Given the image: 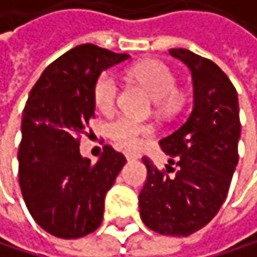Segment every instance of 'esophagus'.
Returning <instances> with one entry per match:
<instances>
[{
  "mask_svg": "<svg viewBox=\"0 0 257 257\" xmlns=\"http://www.w3.org/2000/svg\"><path fill=\"white\" fill-rule=\"evenodd\" d=\"M125 156H126V159H128V161H134V159H137V158H138V155H135V153H126Z\"/></svg>",
  "mask_w": 257,
  "mask_h": 257,
  "instance_id": "1",
  "label": "esophagus"
}]
</instances>
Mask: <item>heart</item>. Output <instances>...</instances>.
I'll return each mask as SVG.
<instances>
[{
    "mask_svg": "<svg viewBox=\"0 0 257 257\" xmlns=\"http://www.w3.org/2000/svg\"><path fill=\"white\" fill-rule=\"evenodd\" d=\"M129 76L134 81L141 84L158 101L161 108H173L179 104L177 77L174 71L161 61H146L131 68ZM119 81L113 73H102L93 87V99L98 110L110 113L117 102ZM108 138L119 147L134 150L141 146L143 140L152 137L153 128L149 123L140 122L131 116L120 114L107 123Z\"/></svg>",
    "mask_w": 257,
    "mask_h": 257,
    "instance_id": "1",
    "label": "heart"
}]
</instances>
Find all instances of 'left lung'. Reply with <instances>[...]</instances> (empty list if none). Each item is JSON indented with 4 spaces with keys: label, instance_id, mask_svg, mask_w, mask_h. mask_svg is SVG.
<instances>
[{
    "label": "left lung",
    "instance_id": "left-lung-1",
    "mask_svg": "<svg viewBox=\"0 0 257 257\" xmlns=\"http://www.w3.org/2000/svg\"><path fill=\"white\" fill-rule=\"evenodd\" d=\"M193 77V110L159 141L170 165L159 170L143 158L147 180L140 193L141 220L162 235L187 236L204 228L225 202L238 164L241 134L236 89L210 59L187 49H170Z\"/></svg>",
    "mask_w": 257,
    "mask_h": 257
}]
</instances>
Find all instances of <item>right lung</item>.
Listing matches in <instances>:
<instances>
[{
  "label": "right lung",
  "instance_id": "1",
  "mask_svg": "<svg viewBox=\"0 0 257 257\" xmlns=\"http://www.w3.org/2000/svg\"><path fill=\"white\" fill-rule=\"evenodd\" d=\"M126 59V53L80 44L53 61L31 89L18 152L19 184L32 219L58 238L98 229L105 195L126 162L108 144L96 164L78 149L81 135L93 134L96 80Z\"/></svg>",
  "mask_w": 257,
  "mask_h": 257
}]
</instances>
